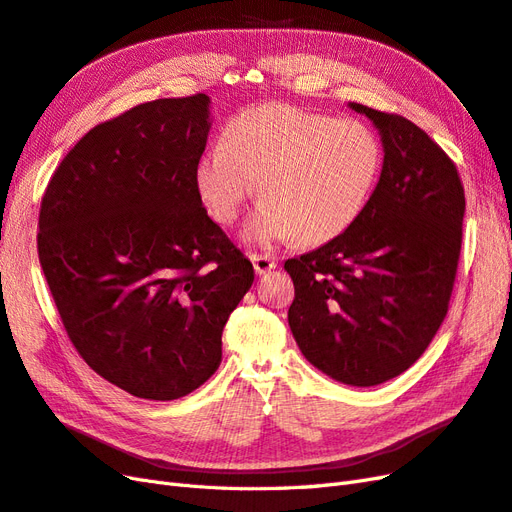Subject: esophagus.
Returning a JSON list of instances; mask_svg holds the SVG:
<instances>
[{
    "mask_svg": "<svg viewBox=\"0 0 512 512\" xmlns=\"http://www.w3.org/2000/svg\"><path fill=\"white\" fill-rule=\"evenodd\" d=\"M251 261H253V268H255V272H257L259 276H261V274H268L270 270L276 268L274 257L264 255V253H253V255H251Z\"/></svg>",
    "mask_w": 512,
    "mask_h": 512,
    "instance_id": "1",
    "label": "esophagus"
}]
</instances>
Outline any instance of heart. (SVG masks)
Segmentation results:
<instances>
[{"mask_svg": "<svg viewBox=\"0 0 512 512\" xmlns=\"http://www.w3.org/2000/svg\"><path fill=\"white\" fill-rule=\"evenodd\" d=\"M384 163L382 141L360 120L294 105L248 107L227 122L195 165L203 208L231 225L246 197H264L244 236L321 244L341 236L367 206Z\"/></svg>", "mask_w": 512, "mask_h": 512, "instance_id": "b5f03b06", "label": "heart"}]
</instances>
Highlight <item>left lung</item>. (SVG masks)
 <instances>
[{
    "label": "left lung",
    "mask_w": 512,
    "mask_h": 512,
    "mask_svg": "<svg viewBox=\"0 0 512 512\" xmlns=\"http://www.w3.org/2000/svg\"><path fill=\"white\" fill-rule=\"evenodd\" d=\"M382 135L384 167L356 223L287 259L289 328L304 358L349 386H377L425 354L448 313L465 193L457 165L397 113L349 102Z\"/></svg>",
    "instance_id": "left-lung-1"
}]
</instances>
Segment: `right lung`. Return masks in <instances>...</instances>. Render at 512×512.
<instances>
[{"instance_id": "obj_1", "label": "right lung", "mask_w": 512, "mask_h": 512, "mask_svg": "<svg viewBox=\"0 0 512 512\" xmlns=\"http://www.w3.org/2000/svg\"><path fill=\"white\" fill-rule=\"evenodd\" d=\"M208 107L206 94L158 98L94 126L40 203L38 259L70 343L139 399H180L214 375L255 279L195 186Z\"/></svg>"}]
</instances>
